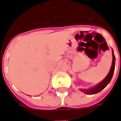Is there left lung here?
Returning a JSON list of instances; mask_svg holds the SVG:
<instances>
[{
	"label": "left lung",
	"mask_w": 121,
	"mask_h": 121,
	"mask_svg": "<svg viewBox=\"0 0 121 121\" xmlns=\"http://www.w3.org/2000/svg\"><path fill=\"white\" fill-rule=\"evenodd\" d=\"M112 55H113V61H112V65L110 69L109 73L107 75L106 77L102 80V81L97 86L93 87L91 89H82L81 91L84 92L85 93L88 94V95H93V94H96L99 93L100 91H101L102 89H104L108 85L111 80L112 78V76L113 75V73H114L115 70V57L114 54H113V50L112 51Z\"/></svg>",
	"instance_id": "obj_1"
}]
</instances>
